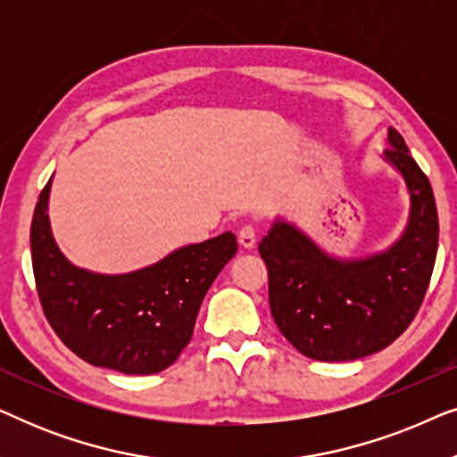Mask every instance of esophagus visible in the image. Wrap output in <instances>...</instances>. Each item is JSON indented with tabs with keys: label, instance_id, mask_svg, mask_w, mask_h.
Masks as SVG:
<instances>
[{
	"label": "esophagus",
	"instance_id": "34e87169",
	"mask_svg": "<svg viewBox=\"0 0 457 457\" xmlns=\"http://www.w3.org/2000/svg\"><path fill=\"white\" fill-rule=\"evenodd\" d=\"M239 245L245 247V249H252L255 245V228L252 227V224H245V227H241Z\"/></svg>",
	"mask_w": 457,
	"mask_h": 457
}]
</instances>
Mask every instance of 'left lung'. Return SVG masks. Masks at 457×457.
<instances>
[{
  "mask_svg": "<svg viewBox=\"0 0 457 457\" xmlns=\"http://www.w3.org/2000/svg\"><path fill=\"white\" fill-rule=\"evenodd\" d=\"M383 160L403 177L410 216L399 239L366 258L327 253L295 224L277 218L260 241L274 322L299 353L349 361L391 345L420 310L439 247L433 187L395 129Z\"/></svg>",
  "mask_w": 457,
  "mask_h": 457,
  "instance_id": "obj_1",
  "label": "left lung"
}]
</instances>
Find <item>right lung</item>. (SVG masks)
Wrapping results in <instances>:
<instances>
[{
    "label": "right lung",
    "instance_id": "1",
    "mask_svg": "<svg viewBox=\"0 0 457 457\" xmlns=\"http://www.w3.org/2000/svg\"><path fill=\"white\" fill-rule=\"evenodd\" d=\"M52 179L30 224L35 283L47 322L93 366L124 374L166 370L191 341L205 293L237 253V237L222 233L179 247L135 272L85 270L55 245L47 216Z\"/></svg>",
    "mask_w": 457,
    "mask_h": 457
}]
</instances>
